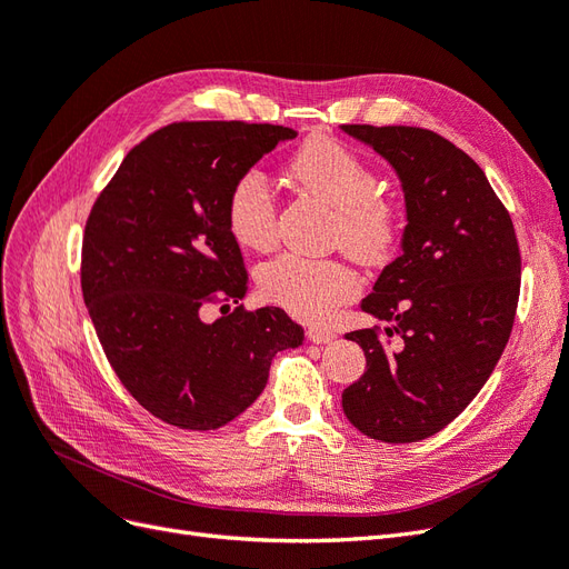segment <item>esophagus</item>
<instances>
[{
  "label": "esophagus",
  "instance_id": "34e87169",
  "mask_svg": "<svg viewBox=\"0 0 569 569\" xmlns=\"http://www.w3.org/2000/svg\"><path fill=\"white\" fill-rule=\"evenodd\" d=\"M306 335H308V339H311L313 343H330L337 337L332 327H325V325H311L306 330Z\"/></svg>",
  "mask_w": 569,
  "mask_h": 569
}]
</instances>
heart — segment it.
<instances>
[{"instance_id": "heart-1", "label": "heart", "mask_w": 569, "mask_h": 569, "mask_svg": "<svg viewBox=\"0 0 569 569\" xmlns=\"http://www.w3.org/2000/svg\"><path fill=\"white\" fill-rule=\"evenodd\" d=\"M306 194L335 211V242L366 266L387 263L401 237V209L377 189L375 168L330 137H313L287 166ZM234 242L251 251L274 244V201L266 178L247 170L230 187L226 206ZM358 291L353 270L335 258L284 253L258 270V295L301 320H325Z\"/></svg>"}]
</instances>
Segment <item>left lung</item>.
I'll return each mask as SVG.
<instances>
[{
  "label": "left lung",
  "instance_id": "8db88e82",
  "mask_svg": "<svg viewBox=\"0 0 569 569\" xmlns=\"http://www.w3.org/2000/svg\"><path fill=\"white\" fill-rule=\"evenodd\" d=\"M341 130L380 153L406 199L401 256L360 301L399 343L375 330L347 335L363 349L366 372L343 389L341 408L370 439L420 441L468 408L506 349L520 297L518 237L485 170L441 134Z\"/></svg>",
  "mask_w": 569,
  "mask_h": 569
}]
</instances>
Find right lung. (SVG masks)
Returning a JSON list of instances; mask_svg holds the SVG:
<instances>
[{
    "instance_id": "add662e5",
    "label": "right lung",
    "mask_w": 569,
    "mask_h": 569,
    "mask_svg": "<svg viewBox=\"0 0 569 569\" xmlns=\"http://www.w3.org/2000/svg\"><path fill=\"white\" fill-rule=\"evenodd\" d=\"M297 132L242 120H194L149 134L92 206L82 239V297L118 380L151 416L218 429L266 389L278 351L301 325L282 308L237 306L242 253L228 230L234 180Z\"/></svg>"
}]
</instances>
